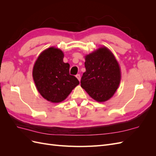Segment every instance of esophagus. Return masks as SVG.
Wrapping results in <instances>:
<instances>
[{"label": "esophagus", "mask_w": 156, "mask_h": 156, "mask_svg": "<svg viewBox=\"0 0 156 156\" xmlns=\"http://www.w3.org/2000/svg\"><path fill=\"white\" fill-rule=\"evenodd\" d=\"M76 77L77 78V79L80 81V80H81V75H80L79 74H77V75H76Z\"/></svg>", "instance_id": "obj_1"}]
</instances>
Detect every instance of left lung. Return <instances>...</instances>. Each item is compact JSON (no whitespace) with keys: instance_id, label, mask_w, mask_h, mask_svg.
<instances>
[{"instance_id":"obj_1","label":"left lung","mask_w":156,"mask_h":156,"mask_svg":"<svg viewBox=\"0 0 156 156\" xmlns=\"http://www.w3.org/2000/svg\"><path fill=\"white\" fill-rule=\"evenodd\" d=\"M81 86L98 102L106 101L114 95L120 83L119 64L112 52L101 47L85 56Z\"/></svg>"}]
</instances>
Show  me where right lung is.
<instances>
[{
    "label": "right lung",
    "mask_w": 156,
    "mask_h": 156,
    "mask_svg": "<svg viewBox=\"0 0 156 156\" xmlns=\"http://www.w3.org/2000/svg\"><path fill=\"white\" fill-rule=\"evenodd\" d=\"M63 58V52L51 47L40 55L33 68L37 91L52 103L64 101L79 84L78 79L69 74V64L64 63Z\"/></svg>",
    "instance_id": "obj_1"
}]
</instances>
